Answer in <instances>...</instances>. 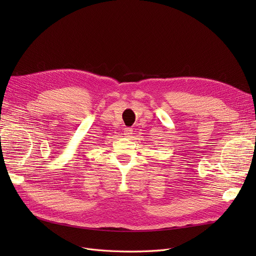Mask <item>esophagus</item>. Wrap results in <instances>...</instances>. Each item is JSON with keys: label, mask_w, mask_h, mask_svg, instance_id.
<instances>
[{"label": "esophagus", "mask_w": 256, "mask_h": 256, "mask_svg": "<svg viewBox=\"0 0 256 256\" xmlns=\"http://www.w3.org/2000/svg\"><path fill=\"white\" fill-rule=\"evenodd\" d=\"M132 131H134L132 129L129 128V127H127V128L124 129V134L127 136H130L131 134H132Z\"/></svg>", "instance_id": "esophagus-1"}]
</instances>
